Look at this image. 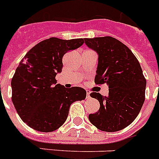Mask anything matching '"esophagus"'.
<instances>
[{"instance_id": "obj_1", "label": "esophagus", "mask_w": 159, "mask_h": 159, "mask_svg": "<svg viewBox=\"0 0 159 159\" xmlns=\"http://www.w3.org/2000/svg\"><path fill=\"white\" fill-rule=\"evenodd\" d=\"M90 94H91V91H88V90H86V99H90Z\"/></svg>"}]
</instances>
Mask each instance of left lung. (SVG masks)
I'll use <instances>...</instances> for the list:
<instances>
[{
    "label": "left lung",
    "mask_w": 159,
    "mask_h": 159,
    "mask_svg": "<svg viewBox=\"0 0 159 159\" xmlns=\"http://www.w3.org/2000/svg\"><path fill=\"white\" fill-rule=\"evenodd\" d=\"M89 48L98 54L95 82L106 83L109 95L92 92L99 100L100 109L89 114V120L103 131L113 132L124 129L136 118L145 98L146 80L131 50L112 37L85 38Z\"/></svg>",
    "instance_id": "obj_1"
}]
</instances>
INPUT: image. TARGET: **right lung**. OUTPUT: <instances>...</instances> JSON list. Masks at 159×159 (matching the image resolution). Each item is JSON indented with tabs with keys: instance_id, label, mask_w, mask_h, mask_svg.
Wrapping results in <instances>:
<instances>
[{
	"instance_id": "obj_1",
	"label": "right lung",
	"mask_w": 159,
	"mask_h": 159,
	"mask_svg": "<svg viewBox=\"0 0 159 159\" xmlns=\"http://www.w3.org/2000/svg\"><path fill=\"white\" fill-rule=\"evenodd\" d=\"M83 43L82 38L50 37L31 49L17 67L11 80L13 104L23 122L36 131L57 130L66 121L71 104L86 99L83 88H65L55 80L64 54Z\"/></svg>"
}]
</instances>
